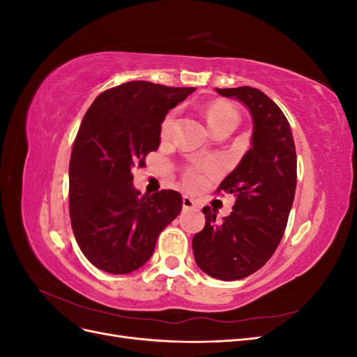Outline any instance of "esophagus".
<instances>
[{
	"label": "esophagus",
	"instance_id": "1",
	"mask_svg": "<svg viewBox=\"0 0 357 357\" xmlns=\"http://www.w3.org/2000/svg\"><path fill=\"white\" fill-rule=\"evenodd\" d=\"M183 208H186V210L197 208V202H195V199L190 198V197H188V195L183 197Z\"/></svg>",
	"mask_w": 357,
	"mask_h": 357
}]
</instances>
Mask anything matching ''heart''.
Here are the masks:
<instances>
[{
    "mask_svg": "<svg viewBox=\"0 0 357 357\" xmlns=\"http://www.w3.org/2000/svg\"><path fill=\"white\" fill-rule=\"evenodd\" d=\"M207 122L211 131H218L219 128L226 125H234L236 126L238 123V112H236L235 107L226 101H214L208 105L207 109ZM176 123V113L171 112L168 113L164 121L160 123V137L168 138L174 129ZM183 178L188 186H198L201 183V169L198 168H188L183 172Z\"/></svg>",
    "mask_w": 357,
    "mask_h": 357,
    "instance_id": "b5f03b06",
    "label": "heart"
}]
</instances>
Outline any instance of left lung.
Wrapping results in <instances>:
<instances>
[{"mask_svg": "<svg viewBox=\"0 0 357 357\" xmlns=\"http://www.w3.org/2000/svg\"><path fill=\"white\" fill-rule=\"evenodd\" d=\"M241 101L253 117L252 147L218 193L236 197L231 214L215 220L204 207L205 226L192 240L197 265L213 278L232 282L261 269L282 241L296 189V150L284 113L250 86L218 89Z\"/></svg>", "mask_w": 357, "mask_h": 357, "instance_id": "obj_1", "label": "left lung"}]
</instances>
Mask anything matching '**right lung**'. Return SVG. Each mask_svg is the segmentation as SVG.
Masks as SVG:
<instances>
[{"label": "right lung", "mask_w": 357, "mask_h": 357, "mask_svg": "<svg viewBox=\"0 0 357 357\" xmlns=\"http://www.w3.org/2000/svg\"><path fill=\"white\" fill-rule=\"evenodd\" d=\"M193 91L128 82L96 96L83 117L70 159L71 228L86 259L105 273L143 266L181 211L176 190H135L132 168L158 150L162 121Z\"/></svg>", "instance_id": "add662e5"}]
</instances>
